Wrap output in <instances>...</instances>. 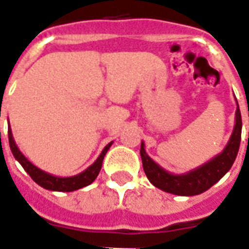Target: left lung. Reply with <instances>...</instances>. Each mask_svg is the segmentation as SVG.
Instances as JSON below:
<instances>
[{
	"mask_svg": "<svg viewBox=\"0 0 249 249\" xmlns=\"http://www.w3.org/2000/svg\"><path fill=\"white\" fill-rule=\"evenodd\" d=\"M241 125H243L241 124V114L239 104H237L235 126L232 130L230 141L225 145L223 152L219 153L217 156H214L213 159H211L208 162L195 168L189 172L183 173V175H173L160 167L157 162L153 161L151 157L146 155L145 148H144L145 144L141 141L140 155L146 178L159 189H161L164 192L178 195V196H195V195L205 192L213 184L217 183L220 178L230 171L232 164L235 162L239 146H240Z\"/></svg>",
	"mask_w": 249,
	"mask_h": 249,
	"instance_id": "8db88e82",
	"label": "left lung"
}]
</instances>
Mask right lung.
I'll return each mask as SVG.
<instances>
[{
  "instance_id": "add662e5",
  "label": "right lung",
  "mask_w": 249,
  "mask_h": 249,
  "mask_svg": "<svg viewBox=\"0 0 249 249\" xmlns=\"http://www.w3.org/2000/svg\"><path fill=\"white\" fill-rule=\"evenodd\" d=\"M8 136H9V145H10V151L13 153L14 159L22 165L25 171L28 172L30 178L35 180L36 183L38 184L40 187L49 189V191H56V192H73L77 191L80 188H84L92 184L96 178L98 176V173L101 171V165H103L104 156L107 155V152L112 145V142H109L108 145L105 146L103 152L100 153V156L97 157V160L93 162L90 167H88L84 172L74 175V176H69V178H58V176H53L51 173L42 171L40 168H37L35 164L26 159V157L21 153L18 149V146L16 144V141L12 135V129H10V125L8 126Z\"/></svg>"
}]
</instances>
